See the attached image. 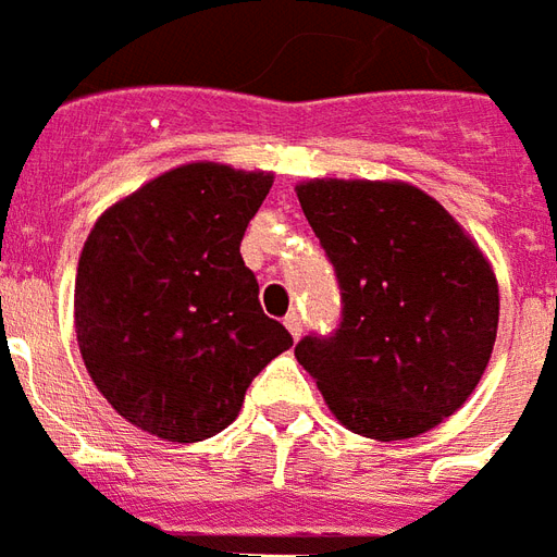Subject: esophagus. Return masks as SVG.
Wrapping results in <instances>:
<instances>
[{
    "instance_id": "34e87169",
    "label": "esophagus",
    "mask_w": 557,
    "mask_h": 557,
    "mask_svg": "<svg viewBox=\"0 0 557 557\" xmlns=\"http://www.w3.org/2000/svg\"><path fill=\"white\" fill-rule=\"evenodd\" d=\"M284 325H287V332L294 334V337H299L302 334V317L296 311H290L287 317H284Z\"/></svg>"
}]
</instances>
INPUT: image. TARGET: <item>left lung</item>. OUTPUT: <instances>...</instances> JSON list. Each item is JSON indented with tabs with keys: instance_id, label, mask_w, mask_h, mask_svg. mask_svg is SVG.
<instances>
[{
	"instance_id": "left-lung-1",
	"label": "left lung",
	"mask_w": 557,
	"mask_h": 557,
	"mask_svg": "<svg viewBox=\"0 0 557 557\" xmlns=\"http://www.w3.org/2000/svg\"><path fill=\"white\" fill-rule=\"evenodd\" d=\"M332 261L341 323L296 343V361L355 434L429 432L475 391L499 325L491 263L432 196L403 182L296 187Z\"/></svg>"
}]
</instances>
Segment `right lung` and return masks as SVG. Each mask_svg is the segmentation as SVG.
Here are the masks:
<instances>
[{
	"label": "right lung",
	"instance_id": "obj_1",
	"mask_svg": "<svg viewBox=\"0 0 557 557\" xmlns=\"http://www.w3.org/2000/svg\"><path fill=\"white\" fill-rule=\"evenodd\" d=\"M270 173L184 164L108 208L78 258L75 334L120 417L173 443L223 432L246 387L294 346L240 258Z\"/></svg>",
	"mask_w": 557,
	"mask_h": 557
}]
</instances>
